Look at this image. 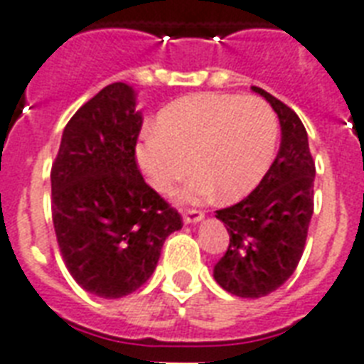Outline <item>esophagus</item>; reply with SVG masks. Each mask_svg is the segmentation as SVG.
Segmentation results:
<instances>
[{
    "mask_svg": "<svg viewBox=\"0 0 364 364\" xmlns=\"http://www.w3.org/2000/svg\"><path fill=\"white\" fill-rule=\"evenodd\" d=\"M204 219V213L198 210H188L185 211V215H183V223L185 225H196V223H200Z\"/></svg>",
    "mask_w": 364,
    "mask_h": 364,
    "instance_id": "obj_1",
    "label": "esophagus"
}]
</instances>
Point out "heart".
<instances>
[{"label":"heart","instance_id":"1","mask_svg":"<svg viewBox=\"0 0 364 364\" xmlns=\"http://www.w3.org/2000/svg\"><path fill=\"white\" fill-rule=\"evenodd\" d=\"M276 145L277 119L264 100L204 92L166 105L137 139L134 156L156 193H173L194 166L183 204L205 202L217 191L234 202L259 187Z\"/></svg>","mask_w":364,"mask_h":364}]
</instances>
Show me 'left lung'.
Listing matches in <instances>:
<instances>
[{
    "label": "left lung",
    "mask_w": 364,
    "mask_h": 364,
    "mask_svg": "<svg viewBox=\"0 0 364 364\" xmlns=\"http://www.w3.org/2000/svg\"><path fill=\"white\" fill-rule=\"evenodd\" d=\"M282 126L279 151L259 187L238 204L217 211L230 245L213 268L225 291L242 299H260L293 276L304 251L314 215L316 164L299 115L259 87Z\"/></svg>",
    "instance_id": "1"
}]
</instances>
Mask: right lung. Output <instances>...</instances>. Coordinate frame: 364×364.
<instances>
[{
  "label": "right lung",
  "mask_w": 364,
  "mask_h": 364,
  "mask_svg": "<svg viewBox=\"0 0 364 364\" xmlns=\"http://www.w3.org/2000/svg\"><path fill=\"white\" fill-rule=\"evenodd\" d=\"M141 124L136 90L107 85L71 117L50 171L54 232L65 266L102 299L141 287L166 238L183 227L137 170Z\"/></svg>",
  "instance_id": "right-lung-1"
}]
</instances>
